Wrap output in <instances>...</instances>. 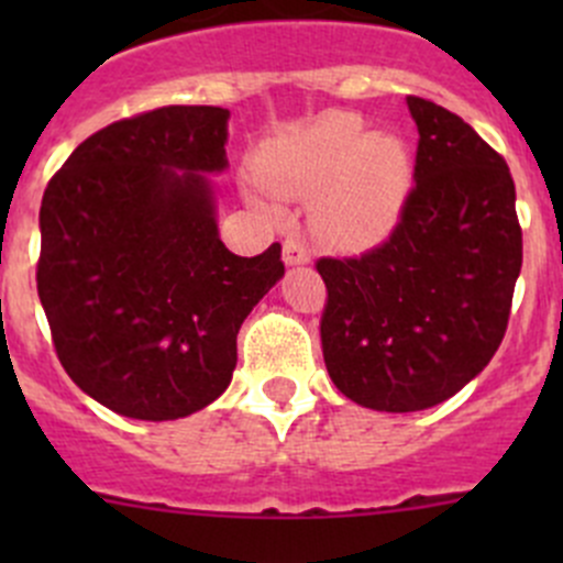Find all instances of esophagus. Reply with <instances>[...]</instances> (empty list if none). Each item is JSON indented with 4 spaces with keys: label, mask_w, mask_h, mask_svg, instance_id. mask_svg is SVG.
<instances>
[{
    "label": "esophagus",
    "mask_w": 563,
    "mask_h": 563,
    "mask_svg": "<svg viewBox=\"0 0 563 563\" xmlns=\"http://www.w3.org/2000/svg\"><path fill=\"white\" fill-rule=\"evenodd\" d=\"M283 261H286L288 266L308 264L310 255H308V247H305V242L297 240V236H288V240L283 242Z\"/></svg>",
    "instance_id": "esophagus-1"
}]
</instances>
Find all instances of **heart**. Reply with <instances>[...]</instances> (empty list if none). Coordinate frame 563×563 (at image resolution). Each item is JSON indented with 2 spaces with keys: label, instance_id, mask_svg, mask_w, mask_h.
Wrapping results in <instances>:
<instances>
[{
  "label": "heart",
  "instance_id": "obj_1",
  "mask_svg": "<svg viewBox=\"0 0 563 563\" xmlns=\"http://www.w3.org/2000/svg\"><path fill=\"white\" fill-rule=\"evenodd\" d=\"M258 181L277 198H316V225L345 250L378 245L395 229L411 185V155L395 135H367L354 113H323L261 155ZM250 190L275 218L277 203Z\"/></svg>",
  "mask_w": 563,
  "mask_h": 563
}]
</instances>
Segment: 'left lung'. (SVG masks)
Returning a JSON list of instances; mask_svg holds the SVG:
<instances>
[{
    "label": "left lung",
    "instance_id": "1",
    "mask_svg": "<svg viewBox=\"0 0 563 563\" xmlns=\"http://www.w3.org/2000/svg\"><path fill=\"white\" fill-rule=\"evenodd\" d=\"M413 187L382 245L316 261L334 387L376 411L444 402L501 345L523 266L507 161L457 113L408 95Z\"/></svg>",
    "mask_w": 563,
    "mask_h": 563
}]
</instances>
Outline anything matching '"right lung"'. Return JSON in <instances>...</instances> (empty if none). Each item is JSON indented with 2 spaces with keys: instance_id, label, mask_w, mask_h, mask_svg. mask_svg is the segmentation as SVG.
<instances>
[{
  "instance_id": "add662e5",
  "label": "right lung",
  "mask_w": 563,
  "mask_h": 563,
  "mask_svg": "<svg viewBox=\"0 0 563 563\" xmlns=\"http://www.w3.org/2000/svg\"><path fill=\"white\" fill-rule=\"evenodd\" d=\"M225 122L218 106L119 119L43 192L37 294L56 356L122 417L163 422L218 400L242 321L286 272L277 242L253 258L220 242L203 174L229 163Z\"/></svg>"
}]
</instances>
